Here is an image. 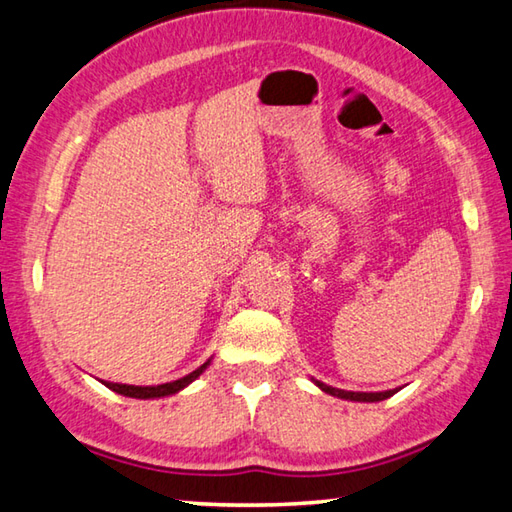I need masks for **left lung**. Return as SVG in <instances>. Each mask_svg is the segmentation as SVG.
<instances>
[{"label": "left lung", "mask_w": 512, "mask_h": 512, "mask_svg": "<svg viewBox=\"0 0 512 512\" xmlns=\"http://www.w3.org/2000/svg\"><path fill=\"white\" fill-rule=\"evenodd\" d=\"M318 388H321L325 394H332V397H339L345 401H363V403H374V401H383V399H390L394 392L397 390H385V392H347V390H339V388H332V385H325L323 381H316L312 379Z\"/></svg>", "instance_id": "obj_1"}]
</instances>
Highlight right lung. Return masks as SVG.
<instances>
[{
    "instance_id": "obj_1",
    "label": "right lung",
    "mask_w": 512,
    "mask_h": 512,
    "mask_svg": "<svg viewBox=\"0 0 512 512\" xmlns=\"http://www.w3.org/2000/svg\"><path fill=\"white\" fill-rule=\"evenodd\" d=\"M211 363V359L207 363H202L198 370H194L187 376H182L178 381L171 383H160V385H127V383H111V381H102L106 388L122 394V397H131V399H160V397H169V394H176L180 390H185L191 381H196L198 376L207 370V365Z\"/></svg>"
}]
</instances>
